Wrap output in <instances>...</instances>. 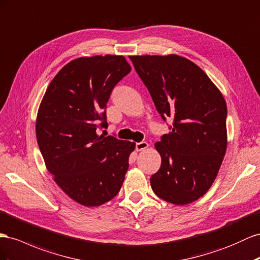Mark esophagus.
I'll return each mask as SVG.
<instances>
[{"label": "esophagus", "instance_id": "34e87169", "mask_svg": "<svg viewBox=\"0 0 260 260\" xmlns=\"http://www.w3.org/2000/svg\"><path fill=\"white\" fill-rule=\"evenodd\" d=\"M147 147H149V143H147V142H139L136 145V149H137L138 152L143 151V150L147 149Z\"/></svg>", "mask_w": 260, "mask_h": 260}]
</instances>
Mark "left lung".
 <instances>
[{"mask_svg": "<svg viewBox=\"0 0 260 260\" xmlns=\"http://www.w3.org/2000/svg\"><path fill=\"white\" fill-rule=\"evenodd\" d=\"M158 114L174 119L155 143L162 158L151 187L176 206L198 200L215 180L228 146L226 103L196 63L178 54L130 55Z\"/></svg>", "mask_w": 260, "mask_h": 260, "instance_id": "1", "label": "left lung"}]
</instances>
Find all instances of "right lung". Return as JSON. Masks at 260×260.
I'll list each match as a JSON object with an SVG mask.
<instances>
[{"label": "right lung", "mask_w": 260, "mask_h": 260, "mask_svg": "<svg viewBox=\"0 0 260 260\" xmlns=\"http://www.w3.org/2000/svg\"><path fill=\"white\" fill-rule=\"evenodd\" d=\"M131 67L123 55L70 61L49 84L39 105L36 137L48 172L75 202L98 207L120 190L136 143L104 137L111 90Z\"/></svg>", "instance_id": "right-lung-1"}]
</instances>
